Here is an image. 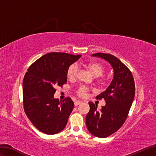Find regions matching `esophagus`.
<instances>
[{
	"label": "esophagus",
	"instance_id": "34e87169",
	"mask_svg": "<svg viewBox=\"0 0 156 156\" xmlns=\"http://www.w3.org/2000/svg\"><path fill=\"white\" fill-rule=\"evenodd\" d=\"M82 101H75L74 102V105H75V107H77L78 105H79L80 104H81L82 103Z\"/></svg>",
	"mask_w": 156,
	"mask_h": 156
}]
</instances>
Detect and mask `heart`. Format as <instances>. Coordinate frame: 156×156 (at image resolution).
Listing matches in <instances>:
<instances>
[{
    "label": "heart",
    "mask_w": 156,
    "mask_h": 156,
    "mask_svg": "<svg viewBox=\"0 0 156 156\" xmlns=\"http://www.w3.org/2000/svg\"><path fill=\"white\" fill-rule=\"evenodd\" d=\"M87 68H88L89 70L92 73V74L93 75L94 77H99L103 74L105 72V68L104 66H102L101 64L98 62H92L89 63L87 66ZM78 73V67L76 64H72L68 68L67 70V76L69 78L72 80V79H74L76 76H77ZM89 89L88 88L84 87V86H82L80 87L76 90V93L80 97H84L86 95V94L88 92Z\"/></svg>",
    "instance_id": "b5f03b06"
}]
</instances>
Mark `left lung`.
<instances>
[{
	"mask_svg": "<svg viewBox=\"0 0 156 156\" xmlns=\"http://www.w3.org/2000/svg\"><path fill=\"white\" fill-rule=\"evenodd\" d=\"M105 59L113 68L114 76L107 90L98 95L106 105L100 111L97 105L89 102L90 111L86 117L88 130L100 138L110 136L123 125L135 97V82L131 71L115 56L103 53L92 54Z\"/></svg>",
	"mask_w": 156,
	"mask_h": 156,
	"instance_id": "8db88e82",
	"label": "left lung"
}]
</instances>
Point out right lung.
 I'll return each mask as SVG.
<instances>
[{
  "label": "right lung",
  "mask_w": 156,
  "mask_h": 156,
  "mask_svg": "<svg viewBox=\"0 0 156 156\" xmlns=\"http://www.w3.org/2000/svg\"><path fill=\"white\" fill-rule=\"evenodd\" d=\"M81 57L61 52L43 55L27 69L23 82V107L35 127L43 133L56 134L66 127L74 104L69 97L59 101L55 87L67 82L69 66Z\"/></svg>",
  "instance_id": "1"
}]
</instances>
